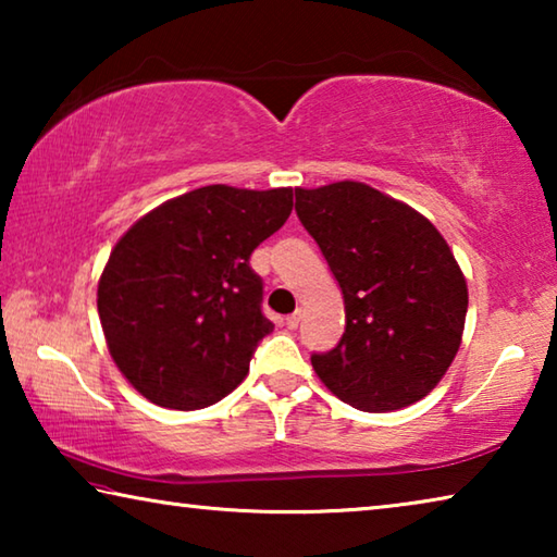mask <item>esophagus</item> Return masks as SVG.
<instances>
[{
	"instance_id": "1",
	"label": "esophagus",
	"mask_w": 557,
	"mask_h": 557,
	"mask_svg": "<svg viewBox=\"0 0 557 557\" xmlns=\"http://www.w3.org/2000/svg\"><path fill=\"white\" fill-rule=\"evenodd\" d=\"M299 319H301V314H299V312L285 317V326H287V329H297V326H299Z\"/></svg>"
}]
</instances>
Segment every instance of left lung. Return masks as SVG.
Returning a JSON list of instances; mask_svg holds the SVG:
<instances>
[{
  "label": "left lung",
  "instance_id": "1",
  "mask_svg": "<svg viewBox=\"0 0 557 557\" xmlns=\"http://www.w3.org/2000/svg\"><path fill=\"white\" fill-rule=\"evenodd\" d=\"M301 225L344 295L346 332L314 354L319 379L363 412L408 408L455 361L467 280L425 215L361 182L295 188Z\"/></svg>",
  "mask_w": 557,
  "mask_h": 557
}]
</instances>
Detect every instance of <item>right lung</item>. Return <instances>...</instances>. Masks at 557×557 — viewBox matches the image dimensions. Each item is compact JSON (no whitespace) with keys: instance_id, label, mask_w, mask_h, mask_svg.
I'll list each match as a JSON object with an SVG mask.
<instances>
[{"instance_id":"obj_1","label":"right lung","mask_w":557,"mask_h":557,"mask_svg":"<svg viewBox=\"0 0 557 557\" xmlns=\"http://www.w3.org/2000/svg\"><path fill=\"white\" fill-rule=\"evenodd\" d=\"M292 213V188H194L122 235L98 282L112 361L147 400L199 410L238 388L262 336L258 245Z\"/></svg>"}]
</instances>
